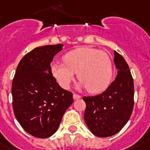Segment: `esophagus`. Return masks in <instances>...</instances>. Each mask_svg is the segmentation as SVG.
<instances>
[{"label":"esophagus","mask_w":150,"mask_h":150,"mask_svg":"<svg viewBox=\"0 0 150 150\" xmlns=\"http://www.w3.org/2000/svg\"><path fill=\"white\" fill-rule=\"evenodd\" d=\"M73 97H74V100H76V99H79V98H81V96H79V95H76V94H74V95H73Z\"/></svg>","instance_id":"esophagus-1"}]
</instances>
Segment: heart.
Masks as SVG:
<instances>
[{"label": "heart", "instance_id": "heart-1", "mask_svg": "<svg viewBox=\"0 0 150 150\" xmlns=\"http://www.w3.org/2000/svg\"><path fill=\"white\" fill-rule=\"evenodd\" d=\"M64 63L53 62L51 69L62 88H68L75 74L80 80L79 88L90 93H99L110 85L112 76L111 59L105 52L96 48L81 47L67 52Z\"/></svg>", "mask_w": 150, "mask_h": 150}]
</instances>
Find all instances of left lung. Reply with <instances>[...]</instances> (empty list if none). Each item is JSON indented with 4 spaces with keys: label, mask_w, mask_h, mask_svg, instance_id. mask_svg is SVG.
<instances>
[{
    "label": "left lung",
    "mask_w": 150,
    "mask_h": 150,
    "mask_svg": "<svg viewBox=\"0 0 150 150\" xmlns=\"http://www.w3.org/2000/svg\"><path fill=\"white\" fill-rule=\"evenodd\" d=\"M113 62L117 75L109 88L100 95L83 98L86 103L84 121L98 137H109L122 129L134 106V82L129 67L114 51Z\"/></svg>",
    "instance_id": "obj_1"
}]
</instances>
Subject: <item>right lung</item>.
Returning a JSON list of instances; mask_svg holds the SVG:
<instances>
[{"mask_svg":"<svg viewBox=\"0 0 150 150\" xmlns=\"http://www.w3.org/2000/svg\"><path fill=\"white\" fill-rule=\"evenodd\" d=\"M63 45L38 47L18 63L11 94L16 119L25 132L40 139L56 132L73 94L62 89L52 74L51 62Z\"/></svg>","mask_w":150,"mask_h":150,"instance_id":"1","label":"right lung"}]
</instances>
